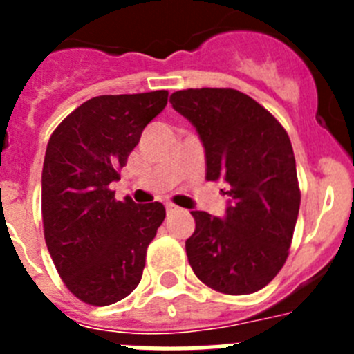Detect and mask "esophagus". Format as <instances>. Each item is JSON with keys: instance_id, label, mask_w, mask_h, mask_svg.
Returning <instances> with one entry per match:
<instances>
[{"instance_id": "1", "label": "esophagus", "mask_w": 354, "mask_h": 354, "mask_svg": "<svg viewBox=\"0 0 354 354\" xmlns=\"http://www.w3.org/2000/svg\"><path fill=\"white\" fill-rule=\"evenodd\" d=\"M177 211H179V207H177V205L167 204V212H168V214H171V212H177Z\"/></svg>"}]
</instances>
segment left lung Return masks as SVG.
Returning a JSON list of instances; mask_svg holds the SVG:
<instances>
[{"mask_svg":"<svg viewBox=\"0 0 354 354\" xmlns=\"http://www.w3.org/2000/svg\"><path fill=\"white\" fill-rule=\"evenodd\" d=\"M205 149V179L223 180L225 218L193 211L187 261L198 280L223 294H252L289 255L301 193L289 134L266 108L232 88H187L170 95Z\"/></svg>","mask_w":354,"mask_h":354,"instance_id":"1","label":"left lung"}]
</instances>
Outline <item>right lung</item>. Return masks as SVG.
Wrapping results in <instances>:
<instances>
[{"label":"right lung","mask_w":354,"mask_h":354,"mask_svg":"<svg viewBox=\"0 0 354 354\" xmlns=\"http://www.w3.org/2000/svg\"><path fill=\"white\" fill-rule=\"evenodd\" d=\"M167 101V90L93 97L49 138L42 168L44 237L67 289L88 305H111L136 289L147 246L167 216L159 202H120L109 189Z\"/></svg>","instance_id":"add662e5"}]
</instances>
